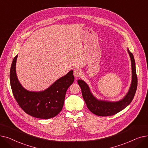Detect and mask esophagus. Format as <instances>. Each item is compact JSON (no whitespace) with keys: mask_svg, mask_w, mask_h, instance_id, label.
Segmentation results:
<instances>
[{"mask_svg":"<svg viewBox=\"0 0 148 148\" xmlns=\"http://www.w3.org/2000/svg\"><path fill=\"white\" fill-rule=\"evenodd\" d=\"M81 70L79 69H76L73 71V75L75 77H79L81 75Z\"/></svg>","mask_w":148,"mask_h":148,"instance_id":"1","label":"esophagus"}]
</instances>
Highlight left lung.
<instances>
[{
  "mask_svg": "<svg viewBox=\"0 0 148 148\" xmlns=\"http://www.w3.org/2000/svg\"><path fill=\"white\" fill-rule=\"evenodd\" d=\"M131 58L132 67V81L128 93L122 100L117 102H109L97 99L91 93L87 84L82 80H78L82 91V97L88 109L92 113L99 116H110L117 114L125 108L131 102L136 94L137 87V76L136 63L133 54L128 49Z\"/></svg>",
  "mask_w": 148,
  "mask_h": 148,
  "instance_id": "left-lung-1",
  "label": "left lung"
}]
</instances>
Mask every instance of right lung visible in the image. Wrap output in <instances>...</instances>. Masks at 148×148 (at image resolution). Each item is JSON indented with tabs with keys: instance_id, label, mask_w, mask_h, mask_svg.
<instances>
[{
	"instance_id": "add662e5",
	"label": "right lung",
	"mask_w": 148,
	"mask_h": 148,
	"mask_svg": "<svg viewBox=\"0 0 148 148\" xmlns=\"http://www.w3.org/2000/svg\"><path fill=\"white\" fill-rule=\"evenodd\" d=\"M17 55L10 69V84L14 96L26 113L39 119H50L62 110L67 90L74 81L73 70L56 81L46 90L36 92L25 89L19 82L16 72Z\"/></svg>"
}]
</instances>
